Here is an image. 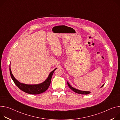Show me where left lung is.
Masks as SVG:
<instances>
[{"label":"left lung","mask_w":120,"mask_h":120,"mask_svg":"<svg viewBox=\"0 0 120 120\" xmlns=\"http://www.w3.org/2000/svg\"><path fill=\"white\" fill-rule=\"evenodd\" d=\"M67 83H68V86L70 88V89H71L73 91H74V92H75V93H78V94H86H86H90V91H82V90H78V89H75V88H74L73 87H72V86H70V85L69 84V83H68V82H67ZM103 86H104V85H103L101 86V87H102Z\"/></svg>","instance_id":"8db88e82"}]
</instances>
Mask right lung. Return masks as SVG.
I'll list each match as a JSON object with an SVG mask.
<instances>
[{
	"instance_id": "add662e5",
	"label": "right lung",
	"mask_w": 120,
	"mask_h": 120,
	"mask_svg": "<svg viewBox=\"0 0 120 120\" xmlns=\"http://www.w3.org/2000/svg\"><path fill=\"white\" fill-rule=\"evenodd\" d=\"M57 68H55L52 71L49 75L47 79L43 82L39 84L36 85H28L23 83H21L18 81L13 76L11 73L10 69V66H9V71L11 78L12 79L15 84L18 87V88L22 91L30 94H39L45 91L49 88L50 85L51 79L52 74Z\"/></svg>"
}]
</instances>
